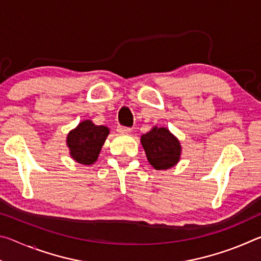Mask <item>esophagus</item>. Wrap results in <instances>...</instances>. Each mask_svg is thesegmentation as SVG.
<instances>
[{"label": "esophagus", "mask_w": 261, "mask_h": 261, "mask_svg": "<svg viewBox=\"0 0 261 261\" xmlns=\"http://www.w3.org/2000/svg\"><path fill=\"white\" fill-rule=\"evenodd\" d=\"M130 131H131V129L129 126H123V125L117 126V132H120V134H129Z\"/></svg>", "instance_id": "obj_1"}]
</instances>
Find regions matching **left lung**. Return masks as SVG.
<instances>
[{
    "label": "left lung",
    "mask_w": 261,
    "mask_h": 261,
    "mask_svg": "<svg viewBox=\"0 0 261 261\" xmlns=\"http://www.w3.org/2000/svg\"><path fill=\"white\" fill-rule=\"evenodd\" d=\"M141 145L146 152L148 162L156 170L169 169L179 160V141L166 127L155 126L141 136Z\"/></svg>",
    "instance_id": "1"
}]
</instances>
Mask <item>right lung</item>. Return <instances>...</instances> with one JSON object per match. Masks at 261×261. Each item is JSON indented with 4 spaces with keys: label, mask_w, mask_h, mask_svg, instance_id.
Segmentation results:
<instances>
[{
    "label": "right lung",
    "mask_w": 261,
    "mask_h": 261,
    "mask_svg": "<svg viewBox=\"0 0 261 261\" xmlns=\"http://www.w3.org/2000/svg\"><path fill=\"white\" fill-rule=\"evenodd\" d=\"M108 134V127L103 125H95L91 121L79 123L67 138L70 155L83 165H92L98 159Z\"/></svg>",
    "instance_id": "add662e5"
}]
</instances>
